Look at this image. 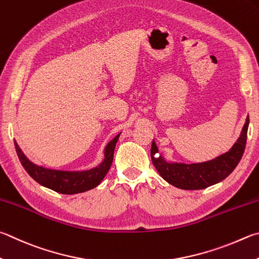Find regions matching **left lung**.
Masks as SVG:
<instances>
[{"instance_id":"obj_1","label":"left lung","mask_w":259,"mask_h":259,"mask_svg":"<svg viewBox=\"0 0 259 259\" xmlns=\"http://www.w3.org/2000/svg\"><path fill=\"white\" fill-rule=\"evenodd\" d=\"M248 125L249 116H247L240 137L232 148L216 158L203 163L167 162L163 155H158V148L153 139L150 155L154 166L156 167L159 176L172 186L185 190L205 189L224 180L237 167L246 148Z\"/></svg>"}]
</instances>
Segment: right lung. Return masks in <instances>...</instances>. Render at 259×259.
I'll return each mask as SVG.
<instances>
[{"label":"right lung","instance_id":"1","mask_svg":"<svg viewBox=\"0 0 259 259\" xmlns=\"http://www.w3.org/2000/svg\"><path fill=\"white\" fill-rule=\"evenodd\" d=\"M120 135H116L104 148V159L100 165L84 171H63L48 168L29 161L22 150L19 147L17 142H15L18 157L20 159L22 166L25 167L29 175L36 182L49 189L54 190L59 194L63 195H74L80 192L88 191L97 187L105 178L113 162L114 148L119 139Z\"/></svg>","mask_w":259,"mask_h":259}]
</instances>
